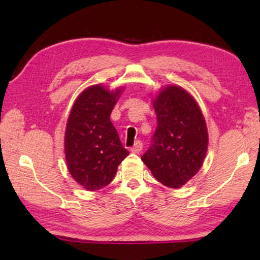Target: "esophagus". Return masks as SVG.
<instances>
[{"label": "esophagus", "mask_w": 260, "mask_h": 260, "mask_svg": "<svg viewBox=\"0 0 260 260\" xmlns=\"http://www.w3.org/2000/svg\"><path fill=\"white\" fill-rule=\"evenodd\" d=\"M142 150H143V143L141 141H137L134 144V146L131 148V152L136 154V153H140Z\"/></svg>", "instance_id": "obj_1"}]
</instances>
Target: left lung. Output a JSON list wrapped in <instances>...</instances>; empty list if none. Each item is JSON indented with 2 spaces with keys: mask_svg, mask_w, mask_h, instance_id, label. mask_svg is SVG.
Instances as JSON below:
<instances>
[{
  "mask_svg": "<svg viewBox=\"0 0 260 260\" xmlns=\"http://www.w3.org/2000/svg\"><path fill=\"white\" fill-rule=\"evenodd\" d=\"M153 107L157 127L142 161L158 182L179 189L199 172L206 157V120L196 99L180 86L163 88Z\"/></svg>",
  "mask_w": 260,
  "mask_h": 260,
  "instance_id": "left-lung-1",
  "label": "left lung"
}]
</instances>
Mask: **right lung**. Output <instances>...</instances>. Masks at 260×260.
<instances>
[{
    "label": "right lung",
    "instance_id": "right-lung-1",
    "mask_svg": "<svg viewBox=\"0 0 260 260\" xmlns=\"http://www.w3.org/2000/svg\"><path fill=\"white\" fill-rule=\"evenodd\" d=\"M121 91L90 86L71 108L64 134L66 162L71 176L88 191L108 185L129 154L109 118Z\"/></svg>",
    "mask_w": 260,
    "mask_h": 260
}]
</instances>
